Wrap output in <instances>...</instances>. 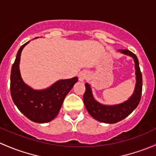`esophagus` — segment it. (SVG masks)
Wrapping results in <instances>:
<instances>
[{"label":"esophagus","mask_w":156,"mask_h":156,"mask_svg":"<svg viewBox=\"0 0 156 156\" xmlns=\"http://www.w3.org/2000/svg\"><path fill=\"white\" fill-rule=\"evenodd\" d=\"M88 77V74L86 72H81L78 74V80L80 81H83Z\"/></svg>","instance_id":"34e87169"}]
</instances>
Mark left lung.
Masks as SVG:
<instances>
[{"label": "left lung", "mask_w": 156, "mask_h": 156, "mask_svg": "<svg viewBox=\"0 0 156 156\" xmlns=\"http://www.w3.org/2000/svg\"><path fill=\"white\" fill-rule=\"evenodd\" d=\"M119 51L123 55L132 57L134 62L136 75L135 87L132 95L128 100L120 104L113 105L101 104L93 97L90 85L88 83H85L86 90L83 95V103L85 107L92 117L105 123H116L125 119L137 107L141 97L142 75L139 67L137 57L129 50H119Z\"/></svg>", "instance_id": "obj_1"}]
</instances>
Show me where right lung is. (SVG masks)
<instances>
[{"instance_id": "1", "label": "right lung", "mask_w": 156, "mask_h": 156, "mask_svg": "<svg viewBox=\"0 0 156 156\" xmlns=\"http://www.w3.org/2000/svg\"><path fill=\"white\" fill-rule=\"evenodd\" d=\"M26 42L18 51L11 69L10 93L18 109L31 121L45 123L51 121L58 114L63 100L78 78L59 80L43 90H34L23 81L19 69L21 54Z\"/></svg>"}]
</instances>
